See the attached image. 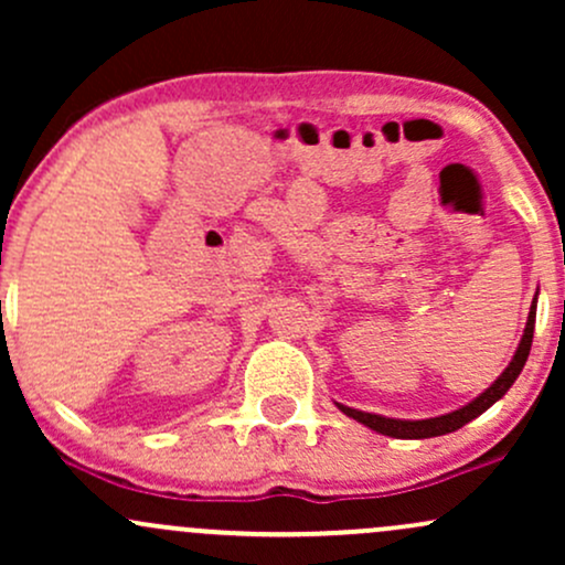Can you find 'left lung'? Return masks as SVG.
<instances>
[{"instance_id": "left-lung-1", "label": "left lung", "mask_w": 565, "mask_h": 565, "mask_svg": "<svg viewBox=\"0 0 565 565\" xmlns=\"http://www.w3.org/2000/svg\"><path fill=\"white\" fill-rule=\"evenodd\" d=\"M534 321H536V297L534 302H531L526 329H523V337L521 342H518V350L515 355H512L508 369L491 382V387H486L478 398H472L468 406L457 408V412L440 414V417H430V419H393V417H382V414L359 412V408H350L342 404L337 406H340L342 414L353 417L355 423L372 427V430H377L382 436H391V438H436V436H446V433L459 430V427L468 425L470 419H476L478 414H483L491 404H497V401L510 391V385L518 380V374L523 372V366H526V359H529V350H531V340H534Z\"/></svg>"}]
</instances>
